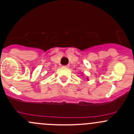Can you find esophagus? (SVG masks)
<instances>
[{"instance_id":"1","label":"esophagus","mask_w":134,"mask_h":134,"mask_svg":"<svg viewBox=\"0 0 134 134\" xmlns=\"http://www.w3.org/2000/svg\"><path fill=\"white\" fill-rule=\"evenodd\" d=\"M63 67H65V68H68V67H69V65H63Z\"/></svg>"}]
</instances>
